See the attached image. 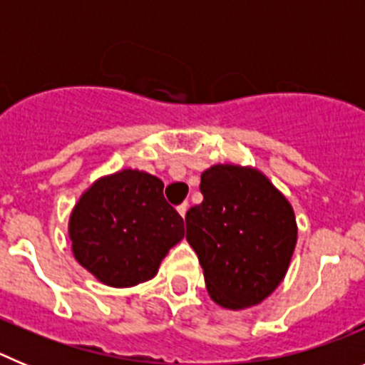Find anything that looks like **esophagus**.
Returning <instances> with one entry per match:
<instances>
[{
    "mask_svg": "<svg viewBox=\"0 0 365 365\" xmlns=\"http://www.w3.org/2000/svg\"><path fill=\"white\" fill-rule=\"evenodd\" d=\"M177 212H179V214L182 215V219H185L186 212H188V202H182V205L177 206Z\"/></svg>",
    "mask_w": 365,
    "mask_h": 365,
    "instance_id": "1",
    "label": "esophagus"
}]
</instances>
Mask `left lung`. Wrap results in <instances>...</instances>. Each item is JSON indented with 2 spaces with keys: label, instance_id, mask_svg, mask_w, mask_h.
Wrapping results in <instances>:
<instances>
[{
  "label": "left lung",
  "instance_id": "1",
  "mask_svg": "<svg viewBox=\"0 0 365 365\" xmlns=\"http://www.w3.org/2000/svg\"><path fill=\"white\" fill-rule=\"evenodd\" d=\"M201 205L186 214L208 294L225 309L261 303L285 278L296 240L294 210L259 170L215 164L201 175Z\"/></svg>",
  "mask_w": 365,
  "mask_h": 365
}]
</instances>
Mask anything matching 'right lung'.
Masks as SVG:
<instances>
[{
	"label": "right lung",
	"instance_id": "obj_1",
	"mask_svg": "<svg viewBox=\"0 0 365 365\" xmlns=\"http://www.w3.org/2000/svg\"><path fill=\"white\" fill-rule=\"evenodd\" d=\"M163 180L125 168L93 182L71 212L69 237L80 265L109 287L151 279L185 222L163 193Z\"/></svg>",
	"mask_w": 365,
	"mask_h": 365
}]
</instances>
